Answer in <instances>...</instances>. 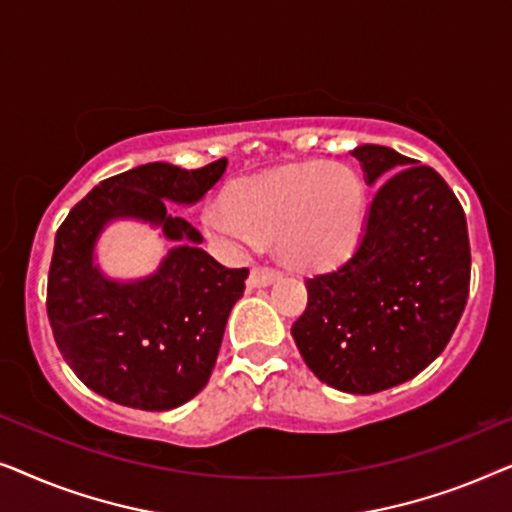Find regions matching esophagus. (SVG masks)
I'll list each match as a JSON object with an SVG mask.
<instances>
[{
  "label": "esophagus",
  "mask_w": 512,
  "mask_h": 512,
  "mask_svg": "<svg viewBox=\"0 0 512 512\" xmlns=\"http://www.w3.org/2000/svg\"><path fill=\"white\" fill-rule=\"evenodd\" d=\"M279 277V270L275 268H263V265H256V268H251V275L247 279V286L249 289H258V286H268L275 282Z\"/></svg>",
  "instance_id": "1"
}]
</instances>
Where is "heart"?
<instances>
[{
	"mask_svg": "<svg viewBox=\"0 0 512 512\" xmlns=\"http://www.w3.org/2000/svg\"><path fill=\"white\" fill-rule=\"evenodd\" d=\"M363 181L338 163H298L240 179L226 200L209 202V235L233 249H254L277 237L293 268L321 270L352 254L363 223Z\"/></svg>",
	"mask_w": 512,
	"mask_h": 512,
	"instance_id": "b5f03b06",
	"label": "heart"
}]
</instances>
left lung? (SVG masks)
Listing matches in <instances>:
<instances>
[{
	"instance_id": "left-lung-1",
	"label": "left lung",
	"mask_w": 512,
	"mask_h": 512,
	"mask_svg": "<svg viewBox=\"0 0 512 512\" xmlns=\"http://www.w3.org/2000/svg\"><path fill=\"white\" fill-rule=\"evenodd\" d=\"M354 156L377 186L361 240L338 268L305 279L291 335L328 387L377 394L447 347L468 300L471 244L464 207L433 167L377 144Z\"/></svg>"
}]
</instances>
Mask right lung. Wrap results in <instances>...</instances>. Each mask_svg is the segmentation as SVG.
<instances>
[{
	"label": "right lung",
	"instance_id": "right-lung-1",
	"mask_svg": "<svg viewBox=\"0 0 512 512\" xmlns=\"http://www.w3.org/2000/svg\"><path fill=\"white\" fill-rule=\"evenodd\" d=\"M226 158L198 170L170 163L132 167L100 181L55 233L46 310L55 345L88 389L137 410H172L198 396L212 375L228 314L242 298L247 268H226L198 244L202 235L165 200L198 202ZM135 215L185 244L156 276L135 285L104 280L92 265L103 223Z\"/></svg>",
	"mask_w": 512,
	"mask_h": 512
}]
</instances>
